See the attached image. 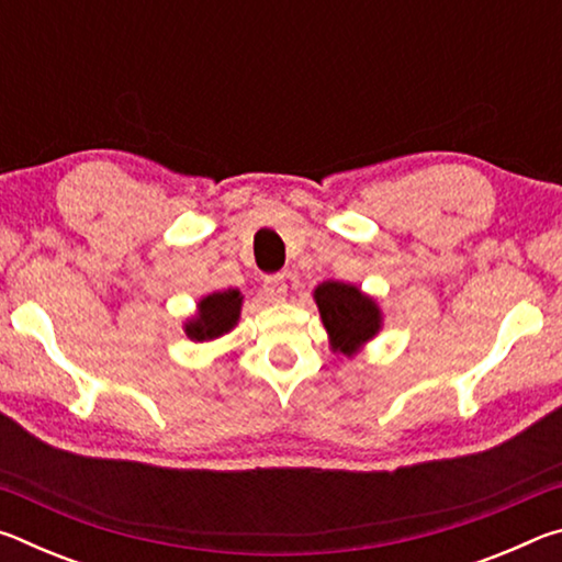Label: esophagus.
I'll return each mask as SVG.
<instances>
[{
  "mask_svg": "<svg viewBox=\"0 0 562 562\" xmlns=\"http://www.w3.org/2000/svg\"><path fill=\"white\" fill-rule=\"evenodd\" d=\"M262 290L268 292V297H272V300H282L284 294H288V282H284L282 274H270V278H265V282H262Z\"/></svg>",
  "mask_w": 562,
  "mask_h": 562,
  "instance_id": "34e87169",
  "label": "esophagus"
}]
</instances>
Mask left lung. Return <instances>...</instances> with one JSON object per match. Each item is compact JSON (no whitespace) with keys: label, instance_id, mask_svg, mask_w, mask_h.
Returning <instances> with one entry per match:
<instances>
[{"label":"left lung","instance_id":"1","mask_svg":"<svg viewBox=\"0 0 562 562\" xmlns=\"http://www.w3.org/2000/svg\"><path fill=\"white\" fill-rule=\"evenodd\" d=\"M322 325L329 331L331 349L351 357L382 327L376 302L359 292L355 284L322 282L315 290Z\"/></svg>","mask_w":562,"mask_h":562}]
</instances>
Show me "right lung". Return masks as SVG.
I'll use <instances>...</instances> for the list:
<instances>
[{"label":"right lung","mask_w":562,"mask_h":562,"mask_svg":"<svg viewBox=\"0 0 562 562\" xmlns=\"http://www.w3.org/2000/svg\"><path fill=\"white\" fill-rule=\"evenodd\" d=\"M243 294L237 290L213 292L198 302V315L186 325V335L195 341H207L225 335L237 325Z\"/></svg>","instance_id":"right-lung-1"}]
</instances>
